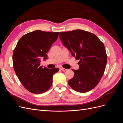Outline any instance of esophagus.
Segmentation results:
<instances>
[{
    "label": "esophagus",
    "instance_id": "obj_1",
    "mask_svg": "<svg viewBox=\"0 0 123 123\" xmlns=\"http://www.w3.org/2000/svg\"><path fill=\"white\" fill-rule=\"evenodd\" d=\"M60 69H61V70H62V71H66V70H67V69L64 68H62V67L60 68Z\"/></svg>",
    "mask_w": 123,
    "mask_h": 123
}]
</instances>
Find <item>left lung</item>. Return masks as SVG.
Wrapping results in <instances>:
<instances>
[{"label": "left lung", "mask_w": 123, "mask_h": 123, "mask_svg": "<svg viewBox=\"0 0 123 123\" xmlns=\"http://www.w3.org/2000/svg\"><path fill=\"white\" fill-rule=\"evenodd\" d=\"M59 37L73 56L80 60V68L72 70L74 75L68 84L77 92L91 90L99 82L106 68L107 56L104 43L95 34L80 29L61 32Z\"/></svg>", "instance_id": "left-lung-1"}]
</instances>
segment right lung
<instances>
[{
  "instance_id": "right-lung-1",
  "label": "right lung",
  "mask_w": 123,
  "mask_h": 123,
  "mask_svg": "<svg viewBox=\"0 0 123 123\" xmlns=\"http://www.w3.org/2000/svg\"><path fill=\"white\" fill-rule=\"evenodd\" d=\"M59 32L36 30L22 36L13 54V68L23 86L34 94L48 91L58 68L40 66L41 58L46 59L50 47L57 40Z\"/></svg>"
}]
</instances>
